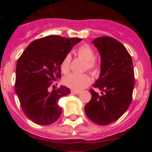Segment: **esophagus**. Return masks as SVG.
Listing matches in <instances>:
<instances>
[{
    "label": "esophagus",
    "mask_w": 152,
    "mask_h": 152,
    "mask_svg": "<svg viewBox=\"0 0 152 152\" xmlns=\"http://www.w3.org/2000/svg\"><path fill=\"white\" fill-rule=\"evenodd\" d=\"M72 94H80V91L72 90Z\"/></svg>",
    "instance_id": "1"
}]
</instances>
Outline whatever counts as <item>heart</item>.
<instances>
[{
  "instance_id": "heart-1",
  "label": "heart",
  "mask_w": 152,
  "mask_h": 152,
  "mask_svg": "<svg viewBox=\"0 0 152 152\" xmlns=\"http://www.w3.org/2000/svg\"><path fill=\"white\" fill-rule=\"evenodd\" d=\"M77 56L82 58L83 59L87 61L85 66V70H89L93 74L97 72V64L95 61L96 55L94 49L88 45H83L78 48L77 51ZM72 57L70 55H66L61 61L60 64V68L63 74L66 75L70 71ZM64 84L76 91L84 89L88 87L91 83V79L89 75L87 74L83 75H77V74H71L64 78Z\"/></svg>"
}]
</instances>
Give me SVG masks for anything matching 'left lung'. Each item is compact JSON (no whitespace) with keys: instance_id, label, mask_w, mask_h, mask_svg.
I'll return each instance as SVG.
<instances>
[{"instance_id":"left-lung-1","label":"left lung","mask_w":152,"mask_h":152,"mask_svg":"<svg viewBox=\"0 0 152 152\" xmlns=\"http://www.w3.org/2000/svg\"><path fill=\"white\" fill-rule=\"evenodd\" d=\"M101 57L100 75L90 90L91 99L84 107L86 115L94 123L107 126L127 110L132 100L135 75L131 56L126 47L110 36L92 42Z\"/></svg>"}]
</instances>
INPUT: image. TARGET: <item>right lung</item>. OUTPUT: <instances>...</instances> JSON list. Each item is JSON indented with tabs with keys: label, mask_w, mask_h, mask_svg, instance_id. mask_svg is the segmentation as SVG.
Here are the masks:
<instances>
[{
	"label": "right lung",
	"mask_w": 152,
	"mask_h": 152,
	"mask_svg": "<svg viewBox=\"0 0 152 152\" xmlns=\"http://www.w3.org/2000/svg\"><path fill=\"white\" fill-rule=\"evenodd\" d=\"M81 40L45 36L32 42L19 58L15 91L23 111L33 123L49 126L59 119L62 110L58 101L71 91L64 86L51 91L49 88L61 77L60 64L64 56Z\"/></svg>",
	"instance_id": "obj_1"
}]
</instances>
